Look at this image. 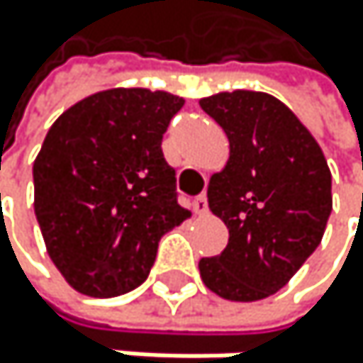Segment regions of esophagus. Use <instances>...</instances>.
I'll list each match as a JSON object with an SVG mask.
<instances>
[{
    "label": "esophagus",
    "instance_id": "obj_1",
    "mask_svg": "<svg viewBox=\"0 0 363 363\" xmlns=\"http://www.w3.org/2000/svg\"><path fill=\"white\" fill-rule=\"evenodd\" d=\"M194 208H196V213H200V216H204V213L208 211V204H206V196H204V194H200V196L194 200Z\"/></svg>",
    "mask_w": 363,
    "mask_h": 363
}]
</instances>
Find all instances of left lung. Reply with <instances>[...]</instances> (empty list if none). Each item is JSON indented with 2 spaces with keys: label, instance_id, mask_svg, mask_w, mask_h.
<instances>
[{
  "label": "left lung",
  "instance_id": "left-lung-1",
  "mask_svg": "<svg viewBox=\"0 0 363 363\" xmlns=\"http://www.w3.org/2000/svg\"><path fill=\"white\" fill-rule=\"evenodd\" d=\"M228 137V161L208 180V208L228 228L218 257L200 259L204 285L252 303L287 285L323 242L333 208L318 141L274 95L216 93L200 100Z\"/></svg>",
  "mask_w": 363,
  "mask_h": 363
}]
</instances>
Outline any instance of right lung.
Listing matches in <instances>:
<instances>
[{
  "instance_id": "obj_1",
  "label": "right lung",
  "mask_w": 363,
  "mask_h": 363,
  "mask_svg": "<svg viewBox=\"0 0 363 363\" xmlns=\"http://www.w3.org/2000/svg\"><path fill=\"white\" fill-rule=\"evenodd\" d=\"M183 104L167 91L108 89L52 123L32 167L34 213L50 259L80 294L139 287L161 237L191 218L161 150Z\"/></svg>"
}]
</instances>
